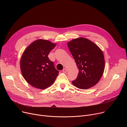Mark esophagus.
I'll list each match as a JSON object with an SVG mask.
<instances>
[{
	"mask_svg": "<svg viewBox=\"0 0 127 127\" xmlns=\"http://www.w3.org/2000/svg\"><path fill=\"white\" fill-rule=\"evenodd\" d=\"M63 73H66V72H67V69H66V68H64L63 69Z\"/></svg>",
	"mask_w": 127,
	"mask_h": 127,
	"instance_id": "34e87169",
	"label": "esophagus"
}]
</instances>
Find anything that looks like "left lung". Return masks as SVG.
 I'll use <instances>...</instances> for the list:
<instances>
[{
  "mask_svg": "<svg viewBox=\"0 0 127 127\" xmlns=\"http://www.w3.org/2000/svg\"><path fill=\"white\" fill-rule=\"evenodd\" d=\"M67 45L79 69L77 79L72 81L73 85L82 90L95 86L104 69V58L101 49L84 37L73 39Z\"/></svg>",
  "mask_w": 127,
  "mask_h": 127,
  "instance_id": "1",
  "label": "left lung"
}]
</instances>
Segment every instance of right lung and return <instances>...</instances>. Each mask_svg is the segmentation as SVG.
Listing matches in <instances>:
<instances>
[{
  "mask_svg": "<svg viewBox=\"0 0 127 127\" xmlns=\"http://www.w3.org/2000/svg\"><path fill=\"white\" fill-rule=\"evenodd\" d=\"M56 45L38 39L24 50L20 62L21 70L25 80L33 87L43 90L54 83L59 72L48 56Z\"/></svg>",
  "mask_w": 127,
  "mask_h": 127,
  "instance_id": "right-lung-1",
  "label": "right lung"
}]
</instances>
